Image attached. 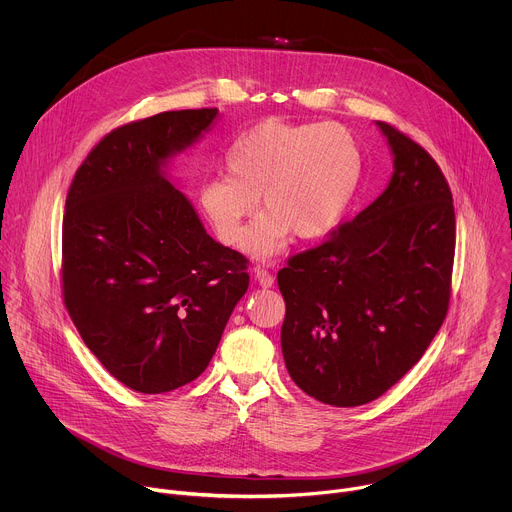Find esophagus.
Segmentation results:
<instances>
[{"label": "esophagus", "mask_w": 512, "mask_h": 512, "mask_svg": "<svg viewBox=\"0 0 512 512\" xmlns=\"http://www.w3.org/2000/svg\"><path fill=\"white\" fill-rule=\"evenodd\" d=\"M253 273H255V281H257L261 287L267 289V287L273 285V275H271L265 267H259V265H257V267L253 269Z\"/></svg>", "instance_id": "obj_1"}]
</instances>
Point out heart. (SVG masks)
Instances as JSON below:
<instances>
[{
	"instance_id": "obj_1",
	"label": "heart",
	"mask_w": 512,
	"mask_h": 512,
	"mask_svg": "<svg viewBox=\"0 0 512 512\" xmlns=\"http://www.w3.org/2000/svg\"><path fill=\"white\" fill-rule=\"evenodd\" d=\"M360 150L338 123L265 119L225 152V173L200 182L196 204L216 239L239 243L259 198L263 210L247 229L243 249L269 259L291 235L312 241L344 218L360 178Z\"/></svg>"
}]
</instances>
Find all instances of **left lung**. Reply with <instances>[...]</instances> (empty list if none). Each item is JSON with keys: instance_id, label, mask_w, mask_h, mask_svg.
I'll return each instance as SVG.
<instances>
[{"instance_id": "8db88e82", "label": "left lung", "mask_w": 512, "mask_h": 512, "mask_svg": "<svg viewBox=\"0 0 512 512\" xmlns=\"http://www.w3.org/2000/svg\"><path fill=\"white\" fill-rule=\"evenodd\" d=\"M393 156L385 192L277 273L289 377L334 405L371 403L440 330L456 249L450 186L419 143L377 121Z\"/></svg>"}]
</instances>
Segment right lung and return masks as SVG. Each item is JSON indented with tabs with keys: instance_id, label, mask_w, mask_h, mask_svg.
<instances>
[{
	"instance_id": "right-lung-1",
	"label": "right lung",
	"mask_w": 512,
	"mask_h": 512,
	"mask_svg": "<svg viewBox=\"0 0 512 512\" xmlns=\"http://www.w3.org/2000/svg\"><path fill=\"white\" fill-rule=\"evenodd\" d=\"M218 109L166 111L105 135L77 170L62 223L66 310L125 387L168 393L204 373L249 287L168 176Z\"/></svg>"
}]
</instances>
